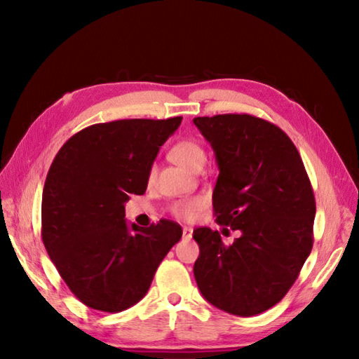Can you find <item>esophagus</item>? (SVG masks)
Instances as JSON below:
<instances>
[{"instance_id": "esophagus-1", "label": "esophagus", "mask_w": 359, "mask_h": 359, "mask_svg": "<svg viewBox=\"0 0 359 359\" xmlns=\"http://www.w3.org/2000/svg\"><path fill=\"white\" fill-rule=\"evenodd\" d=\"M182 234H184L185 239H189L193 236V228L189 226H184V230H182Z\"/></svg>"}]
</instances>
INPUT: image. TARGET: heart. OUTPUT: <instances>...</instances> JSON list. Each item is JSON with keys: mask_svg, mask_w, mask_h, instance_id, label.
<instances>
[{"mask_svg": "<svg viewBox=\"0 0 359 359\" xmlns=\"http://www.w3.org/2000/svg\"><path fill=\"white\" fill-rule=\"evenodd\" d=\"M168 156L172 160L174 163H177L184 168H188V170H201L203 162H205V151L201 147L199 143L194 140H180L177 143H174ZM156 174V168L152 166L149 170V179L154 177ZM203 201L201 197H191V199H182V201H175L171 207L170 211L174 217L177 219H193L197 211L201 210Z\"/></svg>", "mask_w": 359, "mask_h": 359, "instance_id": "heart-1", "label": "heart"}]
</instances>
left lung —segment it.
Listing matches in <instances>:
<instances>
[{
	"instance_id": "obj_1",
	"label": "left lung",
	"mask_w": 359,
	"mask_h": 359,
	"mask_svg": "<svg viewBox=\"0 0 359 359\" xmlns=\"http://www.w3.org/2000/svg\"><path fill=\"white\" fill-rule=\"evenodd\" d=\"M193 121L219 165L212 193L216 222L241 231L233 245H225L219 231L196 228L197 287L226 313L255 316L287 294L310 255L313 188L293 142L270 121L250 114Z\"/></svg>"
}]
</instances>
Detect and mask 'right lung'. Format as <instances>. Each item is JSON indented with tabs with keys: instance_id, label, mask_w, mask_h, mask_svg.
Instances as JSON below:
<instances>
[{
	"instance_id": "1",
	"label": "right lung",
	"mask_w": 359,
	"mask_h": 359,
	"mask_svg": "<svg viewBox=\"0 0 359 359\" xmlns=\"http://www.w3.org/2000/svg\"><path fill=\"white\" fill-rule=\"evenodd\" d=\"M180 123L182 117L97 123L74 134L53 158L43 188L41 238L85 306L108 313L133 307L180 241L182 226L172 220L148 228L125 220V202L147 191L152 162Z\"/></svg>"
}]
</instances>
